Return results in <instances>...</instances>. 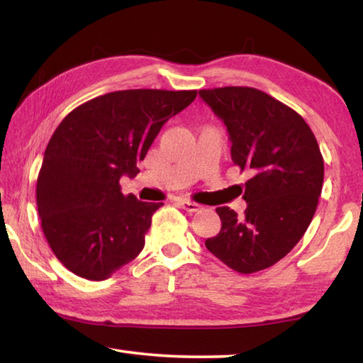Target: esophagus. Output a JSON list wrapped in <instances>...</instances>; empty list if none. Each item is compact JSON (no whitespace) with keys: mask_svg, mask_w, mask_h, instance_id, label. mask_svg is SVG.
<instances>
[{"mask_svg":"<svg viewBox=\"0 0 363 363\" xmlns=\"http://www.w3.org/2000/svg\"><path fill=\"white\" fill-rule=\"evenodd\" d=\"M179 206L182 207L184 211H187V212H190V213H195V212H199V211L203 209L201 204L194 203V201H187V199H181Z\"/></svg>","mask_w":363,"mask_h":363,"instance_id":"obj_1","label":"esophagus"}]
</instances>
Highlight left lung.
Here are the masks:
<instances>
[{"mask_svg": "<svg viewBox=\"0 0 363 363\" xmlns=\"http://www.w3.org/2000/svg\"><path fill=\"white\" fill-rule=\"evenodd\" d=\"M199 96L225 123L234 164L252 174L245 213L217 207L221 229L206 248L238 273L260 272L287 256L311 225L325 177L320 146L299 113L257 89L220 87Z\"/></svg>", "mask_w": 363, "mask_h": 363, "instance_id": "left-lung-1", "label": "left lung"}]
</instances>
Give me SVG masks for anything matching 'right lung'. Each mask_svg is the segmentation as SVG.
<instances>
[{
    "instance_id": "right-lung-1",
    "label": "right lung",
    "mask_w": 363,
    "mask_h": 363,
    "mask_svg": "<svg viewBox=\"0 0 363 363\" xmlns=\"http://www.w3.org/2000/svg\"><path fill=\"white\" fill-rule=\"evenodd\" d=\"M196 90H120L90 99L54 130L37 177L43 234L62 265L84 279L104 281L145 246L162 203L123 195L160 128L186 109Z\"/></svg>"
}]
</instances>
